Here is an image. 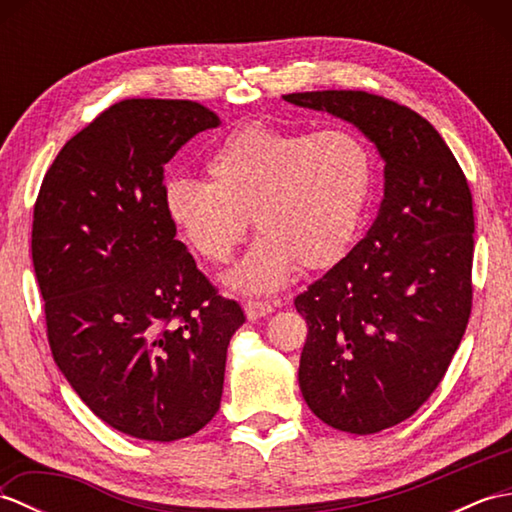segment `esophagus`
Instances as JSON below:
<instances>
[{
  "label": "esophagus",
  "instance_id": "34e87169",
  "mask_svg": "<svg viewBox=\"0 0 512 512\" xmlns=\"http://www.w3.org/2000/svg\"><path fill=\"white\" fill-rule=\"evenodd\" d=\"M244 310H246V317H248L250 321H257V319H262V317H268V314L273 312L275 308L270 306L268 301H257V299H250V301H246Z\"/></svg>",
  "mask_w": 512,
  "mask_h": 512
}]
</instances>
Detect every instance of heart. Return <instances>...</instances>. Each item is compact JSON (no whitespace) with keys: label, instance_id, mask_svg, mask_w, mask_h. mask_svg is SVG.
<instances>
[{"label":"heart","instance_id":"obj_1","mask_svg":"<svg viewBox=\"0 0 512 512\" xmlns=\"http://www.w3.org/2000/svg\"><path fill=\"white\" fill-rule=\"evenodd\" d=\"M206 182H167L165 213L204 262L224 264L253 215L262 235L231 273L250 292L284 286L295 268L319 270L347 255L374 191V156L352 129L319 132L253 121L222 138Z\"/></svg>","mask_w":512,"mask_h":512}]
</instances>
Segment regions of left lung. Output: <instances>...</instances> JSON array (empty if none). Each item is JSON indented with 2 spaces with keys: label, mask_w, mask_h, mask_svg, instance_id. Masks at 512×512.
Instances as JSON below:
<instances>
[{
  "label": "left lung",
  "mask_w": 512,
  "mask_h": 512,
  "mask_svg": "<svg viewBox=\"0 0 512 512\" xmlns=\"http://www.w3.org/2000/svg\"><path fill=\"white\" fill-rule=\"evenodd\" d=\"M354 123L385 160L367 235L295 299L308 323L299 387L328 427L369 436L436 391L473 308V195L427 118L363 90L284 94Z\"/></svg>",
  "instance_id": "1"
}]
</instances>
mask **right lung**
Returning <instances> with one entry per match:
<instances>
[{
	"label": "right lung",
	"mask_w": 512,
	"mask_h": 512,
	"mask_svg": "<svg viewBox=\"0 0 512 512\" xmlns=\"http://www.w3.org/2000/svg\"><path fill=\"white\" fill-rule=\"evenodd\" d=\"M220 118L198 101L125 99L63 145L32 215V266L63 376L110 427L193 436L220 409L246 321L176 239L165 165Z\"/></svg>",
	"instance_id": "right-lung-1"
}]
</instances>
